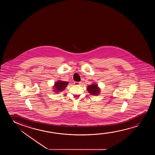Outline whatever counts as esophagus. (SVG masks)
Returning <instances> with one entry per match:
<instances>
[{
	"label": "esophagus",
	"instance_id": "1",
	"mask_svg": "<svg viewBox=\"0 0 155 155\" xmlns=\"http://www.w3.org/2000/svg\"><path fill=\"white\" fill-rule=\"evenodd\" d=\"M81 84V82H74V84L76 85H80Z\"/></svg>",
	"mask_w": 155,
	"mask_h": 155
}]
</instances>
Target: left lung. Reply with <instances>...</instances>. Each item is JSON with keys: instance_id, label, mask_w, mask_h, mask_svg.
Wrapping results in <instances>:
<instances>
[{"instance_id": "obj_1", "label": "left lung", "mask_w": 155, "mask_h": 155, "mask_svg": "<svg viewBox=\"0 0 155 155\" xmlns=\"http://www.w3.org/2000/svg\"><path fill=\"white\" fill-rule=\"evenodd\" d=\"M87 89L88 93L92 95H98L101 93L100 87L98 86L97 84H96L95 83H93L91 85H88Z\"/></svg>"}]
</instances>
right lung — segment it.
Returning <instances> with one entry per match:
<instances>
[{"label": "right lung", "instance_id": "add662e5", "mask_svg": "<svg viewBox=\"0 0 155 155\" xmlns=\"http://www.w3.org/2000/svg\"><path fill=\"white\" fill-rule=\"evenodd\" d=\"M69 82L64 81H55L53 86V91L55 94L59 93L60 92L64 91L66 89V87L68 85Z\"/></svg>", "mask_w": 155, "mask_h": 155}]
</instances>
